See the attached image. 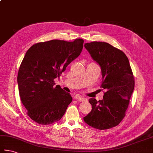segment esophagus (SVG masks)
Segmentation results:
<instances>
[{
    "instance_id": "obj_1",
    "label": "esophagus",
    "mask_w": 153,
    "mask_h": 153,
    "mask_svg": "<svg viewBox=\"0 0 153 153\" xmlns=\"http://www.w3.org/2000/svg\"><path fill=\"white\" fill-rule=\"evenodd\" d=\"M74 98L76 99V100L77 101H87V99H85V97H83L80 96V95H75Z\"/></svg>"
}]
</instances>
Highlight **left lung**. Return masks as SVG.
Instances as JSON below:
<instances>
[{
	"mask_svg": "<svg viewBox=\"0 0 153 153\" xmlns=\"http://www.w3.org/2000/svg\"><path fill=\"white\" fill-rule=\"evenodd\" d=\"M84 46L101 68V87L105 92L102 100L89 99L92 109L83 121L97 129H108L118 125L125 117L134 88L133 74L127 57L121 50L103 42L86 43Z\"/></svg>",
	"mask_w": 153,
	"mask_h": 153,
	"instance_id": "obj_1",
	"label": "left lung"
}]
</instances>
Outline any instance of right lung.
I'll return each instance as SVG.
<instances>
[{
  "label": "right lung",
  "instance_id": "right-lung-1",
  "mask_svg": "<svg viewBox=\"0 0 153 153\" xmlns=\"http://www.w3.org/2000/svg\"><path fill=\"white\" fill-rule=\"evenodd\" d=\"M83 40H53L33 45L27 51L18 74L21 101L33 121L50 125L60 120L71 101L70 93L53 79L59 78L83 49Z\"/></svg>",
  "mask_w": 153,
  "mask_h": 153
}]
</instances>
